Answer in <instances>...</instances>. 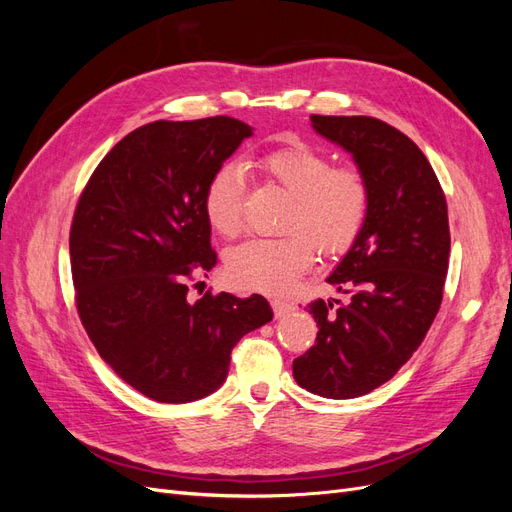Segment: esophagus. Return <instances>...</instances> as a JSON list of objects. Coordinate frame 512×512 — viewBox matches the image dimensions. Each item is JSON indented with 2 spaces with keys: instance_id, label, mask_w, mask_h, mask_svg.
Returning <instances> with one entry per match:
<instances>
[{
  "instance_id": "34e87169",
  "label": "esophagus",
  "mask_w": 512,
  "mask_h": 512,
  "mask_svg": "<svg viewBox=\"0 0 512 512\" xmlns=\"http://www.w3.org/2000/svg\"><path fill=\"white\" fill-rule=\"evenodd\" d=\"M271 305H273V312H275V318H284L286 314L294 312V303H290V301H282V299H273V301H271Z\"/></svg>"
}]
</instances>
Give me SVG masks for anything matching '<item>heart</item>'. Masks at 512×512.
Instances as JSON below:
<instances>
[{"instance_id":"1","label":"heart","mask_w":512,"mask_h":512,"mask_svg":"<svg viewBox=\"0 0 512 512\" xmlns=\"http://www.w3.org/2000/svg\"><path fill=\"white\" fill-rule=\"evenodd\" d=\"M265 173L292 198L280 239H252L226 254L232 284L262 292H284L322 256L346 252L367 218L369 188L352 166H333L327 153L292 143L262 158ZM243 170L228 162L207 185L205 211L211 226L232 239L243 230Z\"/></svg>"}]
</instances>
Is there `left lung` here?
I'll list each match as a JSON object with an SVG mask.
<instances>
[{
	"label": "left lung",
	"instance_id": "8db88e82",
	"mask_svg": "<svg viewBox=\"0 0 512 512\" xmlns=\"http://www.w3.org/2000/svg\"><path fill=\"white\" fill-rule=\"evenodd\" d=\"M309 121L350 153L369 207L359 237L327 277L350 301L309 305L316 344L294 359L292 376L314 395L352 399L391 380L436 318L451 252L448 209L425 153L404 132L374 117Z\"/></svg>",
	"mask_w": 512,
	"mask_h": 512
}]
</instances>
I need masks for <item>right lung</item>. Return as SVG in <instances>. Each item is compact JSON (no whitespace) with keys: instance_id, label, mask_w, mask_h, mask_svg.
Listing matches in <instances>:
<instances>
[{"instance_id":"1","label":"right lung","mask_w":512,"mask_h":512,"mask_svg":"<svg viewBox=\"0 0 512 512\" xmlns=\"http://www.w3.org/2000/svg\"><path fill=\"white\" fill-rule=\"evenodd\" d=\"M252 134L232 117L147 123L106 153L76 205L70 262L83 327L123 382L162 404L218 391L232 348L273 318L260 294L188 301V277L215 265L207 185Z\"/></svg>"}]
</instances>
